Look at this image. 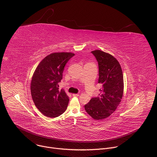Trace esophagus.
<instances>
[{
  "instance_id": "1",
  "label": "esophagus",
  "mask_w": 157,
  "mask_h": 157,
  "mask_svg": "<svg viewBox=\"0 0 157 157\" xmlns=\"http://www.w3.org/2000/svg\"><path fill=\"white\" fill-rule=\"evenodd\" d=\"M79 96V94H73V96H74V97H78Z\"/></svg>"
}]
</instances>
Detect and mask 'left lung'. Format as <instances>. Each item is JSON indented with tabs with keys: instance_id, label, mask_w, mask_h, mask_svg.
Segmentation results:
<instances>
[{
	"instance_id": "1",
	"label": "left lung",
	"mask_w": 157,
	"mask_h": 157,
	"mask_svg": "<svg viewBox=\"0 0 157 157\" xmlns=\"http://www.w3.org/2000/svg\"><path fill=\"white\" fill-rule=\"evenodd\" d=\"M98 62L100 94L84 105L87 113L95 120L110 116L117 109L124 93V78L119 61L109 53L97 50L91 52Z\"/></svg>"
}]
</instances>
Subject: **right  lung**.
<instances>
[{
	"label": "right lung",
	"mask_w": 157,
	"mask_h": 157,
	"mask_svg": "<svg viewBox=\"0 0 157 157\" xmlns=\"http://www.w3.org/2000/svg\"><path fill=\"white\" fill-rule=\"evenodd\" d=\"M75 56L67 52L53 53L38 65L32 78L30 90L35 105L47 117L54 118L62 114L68 105L69 97L58 82L63 79L66 64Z\"/></svg>",
	"instance_id": "obj_1"
}]
</instances>
